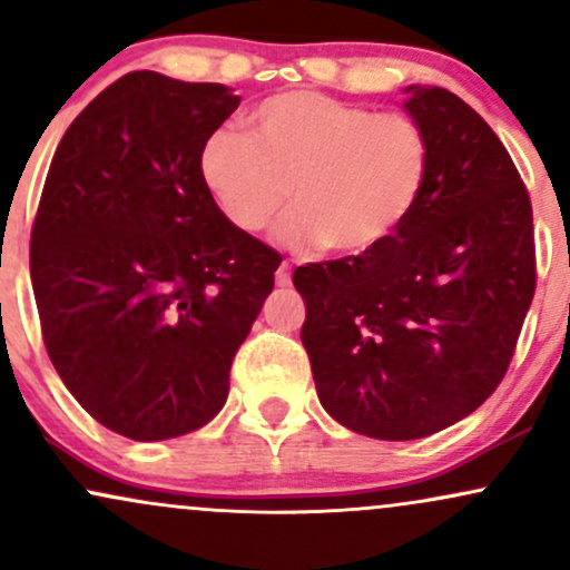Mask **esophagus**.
Returning <instances> with one entry per match:
<instances>
[{"instance_id": "obj_1", "label": "esophagus", "mask_w": 570, "mask_h": 570, "mask_svg": "<svg viewBox=\"0 0 570 570\" xmlns=\"http://www.w3.org/2000/svg\"><path fill=\"white\" fill-rule=\"evenodd\" d=\"M276 284L278 286H289L292 284V267L289 263H281L278 271H276Z\"/></svg>"}]
</instances>
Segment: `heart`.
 Returning <instances> with one entry per match:
<instances>
[{
    "label": "heart",
    "instance_id": "obj_1",
    "mask_svg": "<svg viewBox=\"0 0 570 570\" xmlns=\"http://www.w3.org/2000/svg\"><path fill=\"white\" fill-rule=\"evenodd\" d=\"M248 128L212 130L198 153L208 198L244 235L263 233L289 198L281 244L362 257L394 238L426 193L431 141L407 115L286 90L265 98Z\"/></svg>",
    "mask_w": 570,
    "mask_h": 570
}]
</instances>
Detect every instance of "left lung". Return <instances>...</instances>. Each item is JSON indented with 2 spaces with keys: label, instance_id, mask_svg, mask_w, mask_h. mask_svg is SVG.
<instances>
[{
  "label": "left lung",
  "instance_id": "left-lung-1",
  "mask_svg": "<svg viewBox=\"0 0 570 570\" xmlns=\"http://www.w3.org/2000/svg\"><path fill=\"white\" fill-rule=\"evenodd\" d=\"M431 141L415 214L362 257L294 271L324 410L372 440L472 415L507 375L535 292L533 208L507 147L444 88L404 101Z\"/></svg>",
  "mask_w": 570,
  "mask_h": 570
}]
</instances>
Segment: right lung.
<instances>
[{"label": "right lung", "instance_id": "obj_1", "mask_svg": "<svg viewBox=\"0 0 570 570\" xmlns=\"http://www.w3.org/2000/svg\"><path fill=\"white\" fill-rule=\"evenodd\" d=\"M217 82L130 71L58 144L31 227L50 362L101 426L158 442L225 407L281 254L208 198L200 144L238 109Z\"/></svg>", "mask_w": 570, "mask_h": 570}]
</instances>
